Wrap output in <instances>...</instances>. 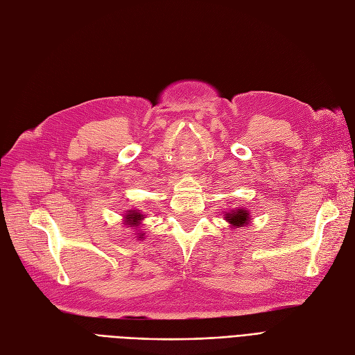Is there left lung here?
Masks as SVG:
<instances>
[{"label":"left lung","instance_id":"8db88e82","mask_svg":"<svg viewBox=\"0 0 355 355\" xmlns=\"http://www.w3.org/2000/svg\"><path fill=\"white\" fill-rule=\"evenodd\" d=\"M225 220L230 223L231 228H243L247 227L250 222V213L247 209L237 207V209H231L228 211H225Z\"/></svg>","mask_w":355,"mask_h":355}]
</instances>
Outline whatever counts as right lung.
Returning <instances> with one entry per match:
<instances>
[{
  "instance_id": "1",
  "label": "right lung",
  "mask_w": 355,
  "mask_h": 355,
  "mask_svg": "<svg viewBox=\"0 0 355 355\" xmlns=\"http://www.w3.org/2000/svg\"><path fill=\"white\" fill-rule=\"evenodd\" d=\"M144 219H145V214H142V211H139L137 209L127 210V213L123 216V220H124L125 227L127 228H132V230H136V231H139L137 228H141V223H142ZM136 235H137V240H142L145 232L139 231V232H136Z\"/></svg>"
}]
</instances>
